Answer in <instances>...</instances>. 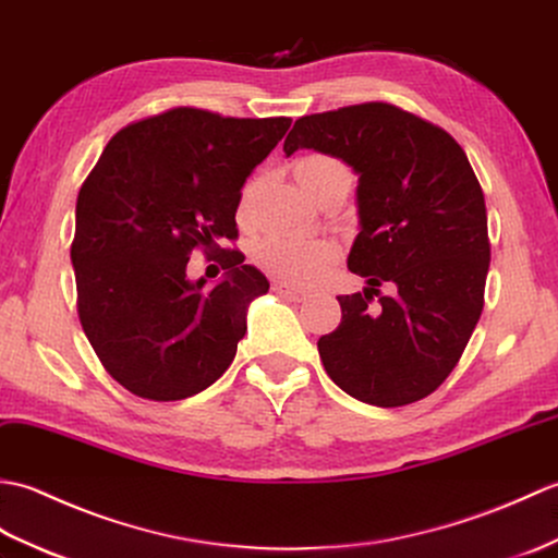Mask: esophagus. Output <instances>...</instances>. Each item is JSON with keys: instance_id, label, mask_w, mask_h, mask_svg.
<instances>
[{"instance_id": "esophagus-1", "label": "esophagus", "mask_w": 558, "mask_h": 558, "mask_svg": "<svg viewBox=\"0 0 558 558\" xmlns=\"http://www.w3.org/2000/svg\"><path fill=\"white\" fill-rule=\"evenodd\" d=\"M275 289L281 299H289V301H295V303H301V301H305V291H301V289H295V287H291V283H287V281H277Z\"/></svg>"}]
</instances>
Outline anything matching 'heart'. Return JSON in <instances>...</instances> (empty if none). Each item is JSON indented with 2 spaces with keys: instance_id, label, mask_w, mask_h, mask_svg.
Returning <instances> with one entry per match:
<instances>
[{
  "instance_id": "b5f03b06",
  "label": "heart",
  "mask_w": 558,
  "mask_h": 558,
  "mask_svg": "<svg viewBox=\"0 0 558 558\" xmlns=\"http://www.w3.org/2000/svg\"><path fill=\"white\" fill-rule=\"evenodd\" d=\"M295 179L303 185V191L319 201L327 193H349L353 183V171L341 159L311 153L303 155L295 162ZM255 265L295 287H307L327 275L329 267L339 259V247L327 239H295L271 233L253 247Z\"/></svg>"
}]
</instances>
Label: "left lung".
<instances>
[{
  "label": "left lung",
  "instance_id": "8db88e82",
  "mask_svg": "<svg viewBox=\"0 0 558 558\" xmlns=\"http://www.w3.org/2000/svg\"><path fill=\"white\" fill-rule=\"evenodd\" d=\"M301 147L357 174L349 269L367 287L337 295L341 325L317 341L322 365L369 405L425 399L461 361L485 305L489 236L475 171L447 131L387 102L301 117L283 153ZM384 282L392 293L369 308Z\"/></svg>",
  "mask_w": 558,
  "mask_h": 558
}]
</instances>
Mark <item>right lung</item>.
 I'll list each match as a JSON object with an SVG mask.
<instances>
[{
	"instance_id": "1",
	"label": "right lung",
	"mask_w": 558,
	"mask_h": 558,
	"mask_svg": "<svg viewBox=\"0 0 558 558\" xmlns=\"http://www.w3.org/2000/svg\"><path fill=\"white\" fill-rule=\"evenodd\" d=\"M289 126L174 107L107 143L81 185L71 263L85 337L123 389L181 401L227 373L269 281L219 243L239 239L243 183ZM195 246L222 251L213 290L184 275Z\"/></svg>"
}]
</instances>
